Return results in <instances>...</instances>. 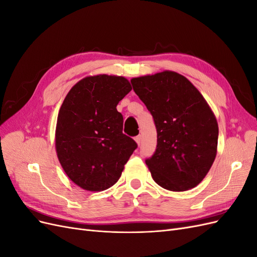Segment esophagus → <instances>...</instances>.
Here are the masks:
<instances>
[{"instance_id":"obj_1","label":"esophagus","mask_w":257,"mask_h":257,"mask_svg":"<svg viewBox=\"0 0 257 257\" xmlns=\"http://www.w3.org/2000/svg\"><path fill=\"white\" fill-rule=\"evenodd\" d=\"M135 142L137 143V145H138V146L141 145V143H142V136H141V135L136 136V137H135Z\"/></svg>"}]
</instances>
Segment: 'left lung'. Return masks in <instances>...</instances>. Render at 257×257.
<instances>
[{"mask_svg": "<svg viewBox=\"0 0 257 257\" xmlns=\"http://www.w3.org/2000/svg\"><path fill=\"white\" fill-rule=\"evenodd\" d=\"M154 119L158 146L146 160L153 180L163 189L195 188L211 168L219 125L207 100L188 78L163 71L131 79Z\"/></svg>", "mask_w": 257, "mask_h": 257, "instance_id": "obj_1", "label": "left lung"}]
</instances>
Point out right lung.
<instances>
[{"mask_svg":"<svg viewBox=\"0 0 257 257\" xmlns=\"http://www.w3.org/2000/svg\"><path fill=\"white\" fill-rule=\"evenodd\" d=\"M132 90L122 76L84 77L69 90L59 110L54 144L60 164L79 188L100 192L119 180L137 148L122 133L116 105Z\"/></svg>","mask_w":257,"mask_h":257,"instance_id":"obj_1","label":"right lung"}]
</instances>
